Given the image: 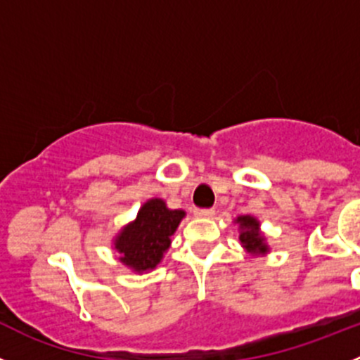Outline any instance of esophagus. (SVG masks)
<instances>
[{
    "mask_svg": "<svg viewBox=\"0 0 360 360\" xmlns=\"http://www.w3.org/2000/svg\"><path fill=\"white\" fill-rule=\"evenodd\" d=\"M193 214L199 218H211V217H214V210L213 207H211V210H195L193 211Z\"/></svg>",
    "mask_w": 360,
    "mask_h": 360,
    "instance_id": "esophagus-1",
    "label": "esophagus"
}]
</instances>
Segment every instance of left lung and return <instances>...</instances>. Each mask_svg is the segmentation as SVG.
Instances as JSON below:
<instances>
[{
	"instance_id": "left-lung-1",
	"label": "left lung",
	"mask_w": 360,
	"mask_h": 360,
	"mask_svg": "<svg viewBox=\"0 0 360 360\" xmlns=\"http://www.w3.org/2000/svg\"><path fill=\"white\" fill-rule=\"evenodd\" d=\"M236 221L241 227L240 241L243 243V247L247 248L248 252H261V254L266 252V245H264L263 236H261L259 231H257L259 224H257L256 218L240 217Z\"/></svg>"
}]
</instances>
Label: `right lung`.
I'll use <instances>...</instances> for the list:
<instances>
[{
    "instance_id": "add662e5",
    "label": "right lung",
    "mask_w": 360,
    "mask_h": 360,
    "mask_svg": "<svg viewBox=\"0 0 360 360\" xmlns=\"http://www.w3.org/2000/svg\"><path fill=\"white\" fill-rule=\"evenodd\" d=\"M183 217L184 211L169 210L160 199L143 204L136 220L124 227L115 240V248L122 254L120 261L136 271L156 266Z\"/></svg>"
}]
</instances>
